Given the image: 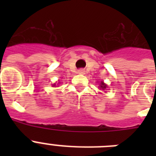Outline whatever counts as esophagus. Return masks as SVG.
<instances>
[{"instance_id":"34e87169","label":"esophagus","mask_w":156,"mask_h":156,"mask_svg":"<svg viewBox=\"0 0 156 156\" xmlns=\"http://www.w3.org/2000/svg\"><path fill=\"white\" fill-rule=\"evenodd\" d=\"M78 73H79V74H84V73H85V70L83 69H79V70L78 71Z\"/></svg>"}]
</instances>
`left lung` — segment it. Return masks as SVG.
Returning <instances> with one entry per match:
<instances>
[{
  "instance_id": "obj_1",
  "label": "left lung",
  "mask_w": 156,
  "mask_h": 156,
  "mask_svg": "<svg viewBox=\"0 0 156 156\" xmlns=\"http://www.w3.org/2000/svg\"><path fill=\"white\" fill-rule=\"evenodd\" d=\"M107 87V85L105 83H104V82H101L100 84V88L103 89V90H105V88Z\"/></svg>"
}]
</instances>
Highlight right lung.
Here are the masks:
<instances>
[{
  "mask_svg": "<svg viewBox=\"0 0 156 156\" xmlns=\"http://www.w3.org/2000/svg\"><path fill=\"white\" fill-rule=\"evenodd\" d=\"M55 86H56V84H53V87H55Z\"/></svg>",
  "mask_w": 156,
  "mask_h": 156,
  "instance_id": "right-lung-1",
  "label": "right lung"
}]
</instances>
